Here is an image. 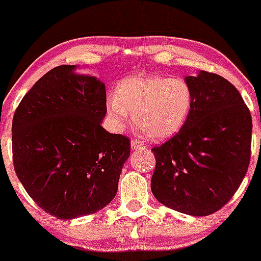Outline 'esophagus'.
I'll list each match as a JSON object with an SVG mask.
<instances>
[{
	"mask_svg": "<svg viewBox=\"0 0 261 261\" xmlns=\"http://www.w3.org/2000/svg\"><path fill=\"white\" fill-rule=\"evenodd\" d=\"M130 145H132V149H133V150L145 149V148H147V145H145L144 143H143V142H139V141H137V139H132Z\"/></svg>",
	"mask_w": 261,
	"mask_h": 261,
	"instance_id": "34e87169",
	"label": "esophagus"
}]
</instances>
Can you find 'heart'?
<instances>
[{
    "label": "heart",
    "mask_w": 261,
    "mask_h": 261,
    "mask_svg": "<svg viewBox=\"0 0 261 261\" xmlns=\"http://www.w3.org/2000/svg\"><path fill=\"white\" fill-rule=\"evenodd\" d=\"M194 106L193 88L181 78L136 74L117 85L106 108L114 127L122 129L130 113L133 123L152 141H165L183 129Z\"/></svg>",
    "instance_id": "obj_1"
}]
</instances>
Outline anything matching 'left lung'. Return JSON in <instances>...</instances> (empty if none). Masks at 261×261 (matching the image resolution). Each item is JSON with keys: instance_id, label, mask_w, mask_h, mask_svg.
Wrapping results in <instances>:
<instances>
[{"instance_id": "8db88e82", "label": "left lung", "mask_w": 261, "mask_h": 261, "mask_svg": "<svg viewBox=\"0 0 261 261\" xmlns=\"http://www.w3.org/2000/svg\"><path fill=\"white\" fill-rule=\"evenodd\" d=\"M194 106L187 124L152 152V193L159 203L194 217L223 208L250 162L251 116L242 94L221 75H188Z\"/></svg>"}]
</instances>
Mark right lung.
Masks as SVG:
<instances>
[{
  "instance_id": "add662e5",
  "label": "right lung",
  "mask_w": 261,
  "mask_h": 261,
  "mask_svg": "<svg viewBox=\"0 0 261 261\" xmlns=\"http://www.w3.org/2000/svg\"><path fill=\"white\" fill-rule=\"evenodd\" d=\"M75 66L55 67L22 98L12 120L15 172L57 219L93 214L116 197L130 141L102 127L106 86Z\"/></svg>"
}]
</instances>
